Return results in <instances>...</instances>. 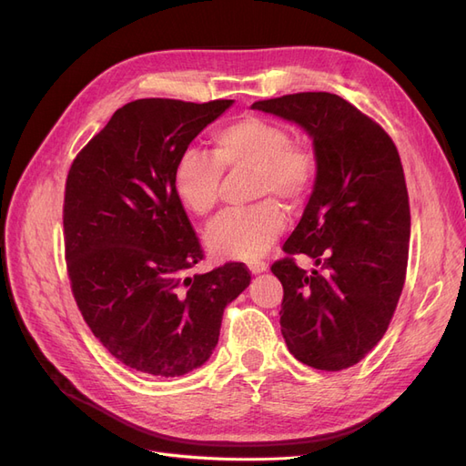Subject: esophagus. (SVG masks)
I'll list each match as a JSON object with an SVG mask.
<instances>
[{"instance_id":"esophagus-1","label":"esophagus","mask_w":466,"mask_h":466,"mask_svg":"<svg viewBox=\"0 0 466 466\" xmlns=\"http://www.w3.org/2000/svg\"><path fill=\"white\" fill-rule=\"evenodd\" d=\"M247 266H248V270H250L252 274H260V272H264L266 268H268V264H266L264 260H248Z\"/></svg>"}]
</instances>
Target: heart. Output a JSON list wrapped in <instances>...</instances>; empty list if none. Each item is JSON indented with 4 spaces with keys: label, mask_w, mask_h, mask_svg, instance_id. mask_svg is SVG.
<instances>
[{
    "label": "heart",
    "mask_w": 466,
    "mask_h": 466,
    "mask_svg": "<svg viewBox=\"0 0 466 466\" xmlns=\"http://www.w3.org/2000/svg\"><path fill=\"white\" fill-rule=\"evenodd\" d=\"M252 168L250 196L262 198L243 209L223 214L206 233V245L218 258L255 260L274 245L286 228V211L276 201L299 206L311 192L317 161L313 149L291 139L281 122L247 115L211 134V155L188 147L173 173L178 202L190 214L206 218L221 198L223 171Z\"/></svg>",
    "instance_id": "heart-1"
}]
</instances>
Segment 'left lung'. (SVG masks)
<instances>
[{"label": "left lung", "mask_w": 466, "mask_h": 466, "mask_svg": "<svg viewBox=\"0 0 466 466\" xmlns=\"http://www.w3.org/2000/svg\"><path fill=\"white\" fill-rule=\"evenodd\" d=\"M252 108L298 122L313 137L317 180L298 228L272 264L284 286L279 324L309 368L340 371L385 336L404 288L410 202L392 137L346 98L315 91ZM295 254L311 256L307 273Z\"/></svg>", "instance_id": "left-lung-1"}]
</instances>
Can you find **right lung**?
<instances>
[{"instance_id": "add662e5", "label": "right lung", "mask_w": 466, "mask_h": 466, "mask_svg": "<svg viewBox=\"0 0 466 466\" xmlns=\"http://www.w3.org/2000/svg\"><path fill=\"white\" fill-rule=\"evenodd\" d=\"M231 103L137 98L69 167L64 245L74 299L98 342L139 373L200 368L225 305L250 284L243 262L187 276L204 248L173 188L180 153Z\"/></svg>"}]
</instances>
